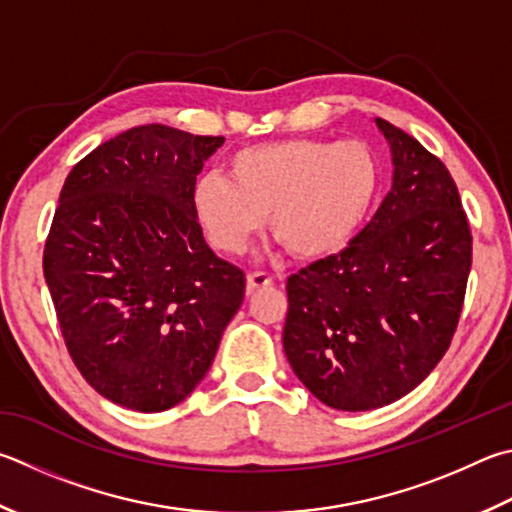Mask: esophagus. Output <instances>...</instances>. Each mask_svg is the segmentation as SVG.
<instances>
[{
  "label": "esophagus",
  "mask_w": 512,
  "mask_h": 512,
  "mask_svg": "<svg viewBox=\"0 0 512 512\" xmlns=\"http://www.w3.org/2000/svg\"><path fill=\"white\" fill-rule=\"evenodd\" d=\"M271 284H273V277L268 273H248V277H246L248 293H255V291H259V288H266Z\"/></svg>",
  "instance_id": "obj_1"
}]
</instances>
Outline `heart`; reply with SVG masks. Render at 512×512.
<instances>
[{"label":"heart","instance_id":"obj_1","mask_svg":"<svg viewBox=\"0 0 512 512\" xmlns=\"http://www.w3.org/2000/svg\"><path fill=\"white\" fill-rule=\"evenodd\" d=\"M380 161L360 141H291L244 147L228 159V179L208 174L192 190V210L210 246L237 255L264 226L302 259L338 253L367 219Z\"/></svg>","mask_w":512,"mask_h":512}]
</instances>
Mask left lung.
I'll return each instance as SVG.
<instances>
[{"instance_id":"1","label":"left lung","mask_w":512,"mask_h":512,"mask_svg":"<svg viewBox=\"0 0 512 512\" xmlns=\"http://www.w3.org/2000/svg\"><path fill=\"white\" fill-rule=\"evenodd\" d=\"M376 125L392 150V190L345 250L286 282V358L342 412L394 403L430 376L457 331L472 264L448 167L403 129Z\"/></svg>"}]
</instances>
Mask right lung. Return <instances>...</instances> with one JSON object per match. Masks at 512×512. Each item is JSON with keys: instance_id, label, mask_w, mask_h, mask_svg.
Instances as JSON below:
<instances>
[{"instance_id": "1", "label": "right lung", "mask_w": 512, "mask_h": 512, "mask_svg": "<svg viewBox=\"0 0 512 512\" xmlns=\"http://www.w3.org/2000/svg\"><path fill=\"white\" fill-rule=\"evenodd\" d=\"M224 136L141 125L73 165L44 244L64 345L107 401L163 412L192 394L244 302L212 253L192 190Z\"/></svg>"}]
</instances>
